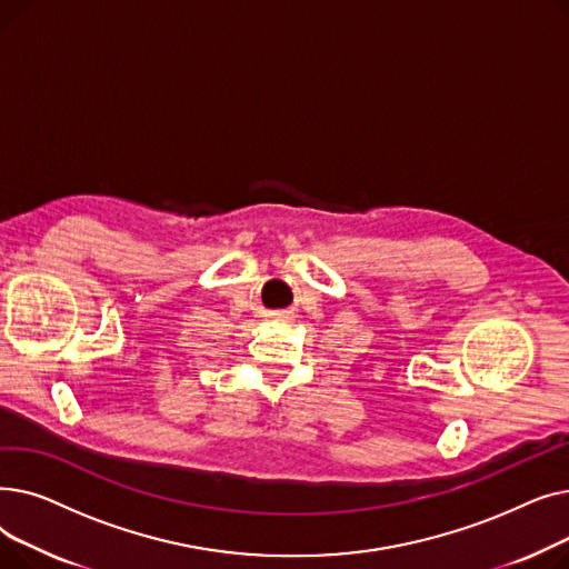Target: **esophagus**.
Instances as JSON below:
<instances>
[{
  "instance_id": "1",
  "label": "esophagus",
  "mask_w": 569,
  "mask_h": 569,
  "mask_svg": "<svg viewBox=\"0 0 569 569\" xmlns=\"http://www.w3.org/2000/svg\"><path fill=\"white\" fill-rule=\"evenodd\" d=\"M274 316H277V318H288V313H286V311H279V313H274Z\"/></svg>"
}]
</instances>
